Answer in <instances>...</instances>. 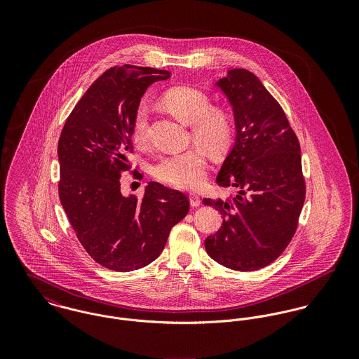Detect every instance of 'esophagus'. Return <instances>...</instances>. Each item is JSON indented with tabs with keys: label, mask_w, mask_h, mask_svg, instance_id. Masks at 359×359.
Listing matches in <instances>:
<instances>
[{
	"label": "esophagus",
	"mask_w": 359,
	"mask_h": 359,
	"mask_svg": "<svg viewBox=\"0 0 359 359\" xmlns=\"http://www.w3.org/2000/svg\"><path fill=\"white\" fill-rule=\"evenodd\" d=\"M189 203H191L192 207H199L202 202H201V198H199L198 195H195V194H191V195H189Z\"/></svg>",
	"instance_id": "esophagus-1"
}]
</instances>
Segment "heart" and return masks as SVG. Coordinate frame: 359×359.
Wrapping results in <instances>:
<instances>
[{
	"label": "heart",
	"mask_w": 359,
	"mask_h": 359,
	"mask_svg": "<svg viewBox=\"0 0 359 359\" xmlns=\"http://www.w3.org/2000/svg\"><path fill=\"white\" fill-rule=\"evenodd\" d=\"M164 106L182 121L192 124V138L201 147H192L184 152L168 154L157 158L152 174L154 178L180 189H195L205 177L207 160L211 156H222L235 141L236 124L226 110L212 107L210 97L194 87H175L164 93ZM149 135V109L147 102L137 104L133 116V138L144 145Z\"/></svg>",
	"instance_id": "1"
}]
</instances>
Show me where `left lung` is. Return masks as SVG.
<instances>
[{
    "mask_svg": "<svg viewBox=\"0 0 359 359\" xmlns=\"http://www.w3.org/2000/svg\"><path fill=\"white\" fill-rule=\"evenodd\" d=\"M217 86L232 104L236 141L217 177L236 196L211 201L224 218L205 241L207 255L236 271L273 262L292 242L306 201V178L296 133L279 102L246 69H233Z\"/></svg>",
    "mask_w": 359,
    "mask_h": 359,
    "instance_id": "1",
    "label": "left lung"
}]
</instances>
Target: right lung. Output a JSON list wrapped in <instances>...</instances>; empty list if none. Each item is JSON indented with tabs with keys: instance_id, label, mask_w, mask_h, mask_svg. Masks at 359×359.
Here are the masks:
<instances>
[{
	"instance_id": "add662e5",
	"label": "right lung",
	"mask_w": 359,
	"mask_h": 359,
	"mask_svg": "<svg viewBox=\"0 0 359 359\" xmlns=\"http://www.w3.org/2000/svg\"><path fill=\"white\" fill-rule=\"evenodd\" d=\"M168 77L167 70L134 65L107 69L60 133V203L86 252L111 271L151 264L189 211L184 194L158 182L148 184L142 199L121 194L120 177L131 170L134 110L152 83Z\"/></svg>"
}]
</instances>
